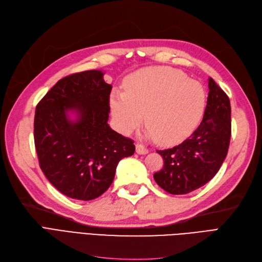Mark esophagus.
Returning <instances> with one entry per match:
<instances>
[{
  "instance_id": "obj_1",
  "label": "esophagus",
  "mask_w": 262,
  "mask_h": 262,
  "mask_svg": "<svg viewBox=\"0 0 262 262\" xmlns=\"http://www.w3.org/2000/svg\"><path fill=\"white\" fill-rule=\"evenodd\" d=\"M136 149H137V153L141 154V155H144V154L148 153V149L144 145H142V144H137L136 145Z\"/></svg>"
}]
</instances>
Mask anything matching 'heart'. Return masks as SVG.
Returning <instances> with one entry per match:
<instances>
[{"mask_svg": "<svg viewBox=\"0 0 262 262\" xmlns=\"http://www.w3.org/2000/svg\"><path fill=\"white\" fill-rule=\"evenodd\" d=\"M117 129L128 134L143 120L145 134L172 145L189 137L204 113L205 93L200 83L170 68H146L129 77L125 92L110 97Z\"/></svg>", "mask_w": 262, "mask_h": 262, "instance_id": "b5f03b06", "label": "heart"}]
</instances>
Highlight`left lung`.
<instances>
[{
  "mask_svg": "<svg viewBox=\"0 0 262 262\" xmlns=\"http://www.w3.org/2000/svg\"><path fill=\"white\" fill-rule=\"evenodd\" d=\"M209 96L203 119L181 144L157 150L163 168L154 173L156 184L171 194H186L204 186L221 168L231 141V102L224 91L209 78Z\"/></svg>",
  "mask_w": 262,
  "mask_h": 262,
  "instance_id": "1",
  "label": "left lung"
}]
</instances>
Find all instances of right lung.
Instances as JSON below:
<instances>
[{"mask_svg":"<svg viewBox=\"0 0 262 262\" xmlns=\"http://www.w3.org/2000/svg\"><path fill=\"white\" fill-rule=\"evenodd\" d=\"M112 89L101 71H84L63 77L36 107L39 165L51 185L72 199L101 195L113 184L118 163L136 150L132 140L107 122Z\"/></svg>","mask_w":262,"mask_h":262,"instance_id":"1","label":"right lung"}]
</instances>
